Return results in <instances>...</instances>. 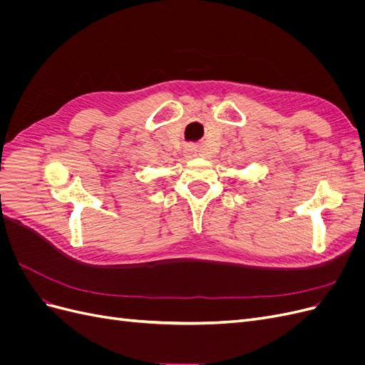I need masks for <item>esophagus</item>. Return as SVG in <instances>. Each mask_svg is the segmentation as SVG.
Returning <instances> with one entry per match:
<instances>
[{"instance_id":"obj_1","label":"esophagus","mask_w":365,"mask_h":365,"mask_svg":"<svg viewBox=\"0 0 365 365\" xmlns=\"http://www.w3.org/2000/svg\"><path fill=\"white\" fill-rule=\"evenodd\" d=\"M196 146H193V145H189L185 148V150H184V155L187 157V158H192V157H195L196 155Z\"/></svg>"}]
</instances>
